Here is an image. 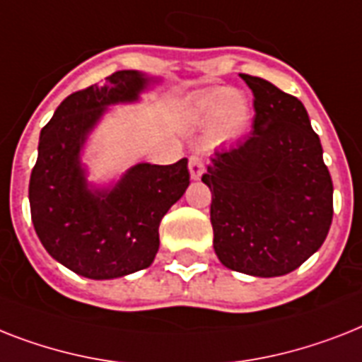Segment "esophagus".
Masks as SVG:
<instances>
[{
  "instance_id": "obj_1",
  "label": "esophagus",
  "mask_w": 362,
  "mask_h": 362,
  "mask_svg": "<svg viewBox=\"0 0 362 362\" xmlns=\"http://www.w3.org/2000/svg\"><path fill=\"white\" fill-rule=\"evenodd\" d=\"M189 175L193 180H199L204 175V161L199 156H191L189 158Z\"/></svg>"
}]
</instances>
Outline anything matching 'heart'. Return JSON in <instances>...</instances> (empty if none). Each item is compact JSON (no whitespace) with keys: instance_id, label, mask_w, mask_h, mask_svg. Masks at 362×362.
<instances>
[{"instance_id":"heart-1","label":"heart","mask_w":362,"mask_h":362,"mask_svg":"<svg viewBox=\"0 0 362 362\" xmlns=\"http://www.w3.org/2000/svg\"><path fill=\"white\" fill-rule=\"evenodd\" d=\"M247 98L234 89H211L189 104V119L199 126L210 124L211 139L230 143L240 139L249 124Z\"/></svg>"}]
</instances>
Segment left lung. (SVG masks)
Wrapping results in <instances>:
<instances>
[{
	"label": "left lung",
	"mask_w": 362,
	"mask_h": 362,
	"mask_svg": "<svg viewBox=\"0 0 362 362\" xmlns=\"http://www.w3.org/2000/svg\"><path fill=\"white\" fill-rule=\"evenodd\" d=\"M240 78L255 96L252 132L216 152L202 175L211 191L214 249L228 269L281 277L325 242L333 182L305 105L266 79Z\"/></svg>",
	"instance_id": "8db88e82"
}]
</instances>
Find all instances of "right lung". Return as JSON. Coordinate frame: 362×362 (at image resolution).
<instances>
[{"instance_id": "right-lung-1", "label": "right lung", "mask_w": 362, "mask_h": 362, "mask_svg": "<svg viewBox=\"0 0 362 362\" xmlns=\"http://www.w3.org/2000/svg\"><path fill=\"white\" fill-rule=\"evenodd\" d=\"M160 78L119 70L61 102L38 139L29 180L31 219L44 249L81 277L105 281L145 269L160 249V223L189 186L187 160L137 163L110 186L87 180L81 161L107 107L134 104Z\"/></svg>"}]
</instances>
